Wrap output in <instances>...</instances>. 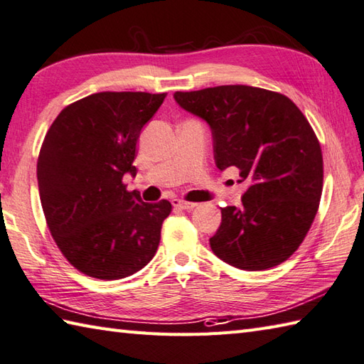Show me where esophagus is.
I'll use <instances>...</instances> for the list:
<instances>
[{"instance_id":"1","label":"esophagus","mask_w":364,"mask_h":364,"mask_svg":"<svg viewBox=\"0 0 364 364\" xmlns=\"http://www.w3.org/2000/svg\"><path fill=\"white\" fill-rule=\"evenodd\" d=\"M173 205L177 207V209H182V210H191V209H195V207H196L195 203L183 201V199H174Z\"/></svg>"}]
</instances>
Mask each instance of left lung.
<instances>
[{
  "instance_id": "1",
  "label": "left lung",
  "mask_w": 364,
  "mask_h": 364,
  "mask_svg": "<svg viewBox=\"0 0 364 364\" xmlns=\"http://www.w3.org/2000/svg\"><path fill=\"white\" fill-rule=\"evenodd\" d=\"M174 100L209 124L220 171L235 166L239 182H248L240 207H221L213 253L250 272L284 262L308 234L322 195V151L306 117L286 95L245 85L176 92Z\"/></svg>"
}]
</instances>
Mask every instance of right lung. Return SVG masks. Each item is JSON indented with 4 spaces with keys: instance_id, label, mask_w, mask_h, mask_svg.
Instances as JSON below:
<instances>
[{
    "instance_id": "obj_1",
    "label": "right lung",
    "mask_w": 364,
    "mask_h": 364,
    "mask_svg": "<svg viewBox=\"0 0 364 364\" xmlns=\"http://www.w3.org/2000/svg\"><path fill=\"white\" fill-rule=\"evenodd\" d=\"M166 94L97 92L65 107L43 139L37 183L43 215L64 257L99 279L130 277L151 262L171 203L127 191L141 129Z\"/></svg>"
}]
</instances>
